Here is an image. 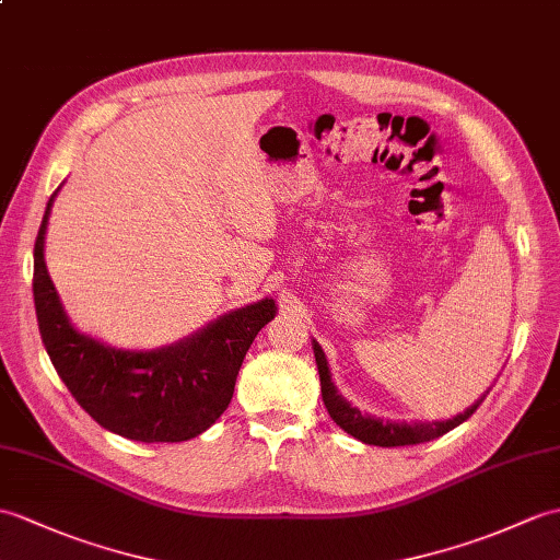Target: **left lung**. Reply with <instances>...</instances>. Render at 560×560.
Returning a JSON list of instances; mask_svg holds the SVG:
<instances>
[{"instance_id": "obj_1", "label": "left lung", "mask_w": 560, "mask_h": 560, "mask_svg": "<svg viewBox=\"0 0 560 560\" xmlns=\"http://www.w3.org/2000/svg\"><path fill=\"white\" fill-rule=\"evenodd\" d=\"M315 360H317V370H319V384H322V398L324 406H327L331 420L339 424L343 432H348L350 436L360 439L362 444L370 446H382V448H392V446H412V444H424V441H432L444 436L446 432H451L453 427H458L460 422H465L470 415L482 406V398H479L475 406L467 408L465 412L456 415L453 420H444V422H384L370 418V415H362L360 410H355L350 402H346L339 392H336L329 376V368H327V358H324L322 348L315 343Z\"/></svg>"}]
</instances>
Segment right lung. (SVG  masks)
<instances>
[{
    "label": "right lung",
    "instance_id": "1",
    "mask_svg": "<svg viewBox=\"0 0 560 560\" xmlns=\"http://www.w3.org/2000/svg\"><path fill=\"white\" fill-rule=\"evenodd\" d=\"M51 200L35 238L33 298L47 355L90 418L133 441H188L229 408L243 358L257 331L275 317V301H259L221 317L192 339L152 353L102 346L78 334L63 315L45 267Z\"/></svg>",
    "mask_w": 560,
    "mask_h": 560
}]
</instances>
